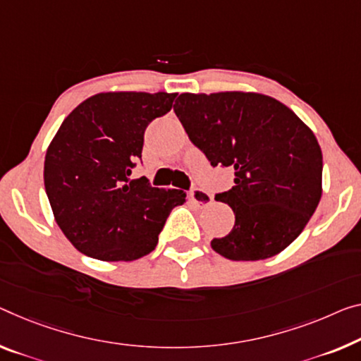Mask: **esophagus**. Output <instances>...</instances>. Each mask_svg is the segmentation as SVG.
<instances>
[{"instance_id": "obj_1", "label": "esophagus", "mask_w": 361, "mask_h": 361, "mask_svg": "<svg viewBox=\"0 0 361 361\" xmlns=\"http://www.w3.org/2000/svg\"><path fill=\"white\" fill-rule=\"evenodd\" d=\"M190 197L193 200V203L198 204V207H208V204L213 203V197L209 195L208 192L202 190V188H195V190H192Z\"/></svg>"}]
</instances>
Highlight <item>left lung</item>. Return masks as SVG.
Listing matches in <instances>:
<instances>
[{
    "mask_svg": "<svg viewBox=\"0 0 361 361\" xmlns=\"http://www.w3.org/2000/svg\"><path fill=\"white\" fill-rule=\"evenodd\" d=\"M174 113L212 166L234 169L218 193L235 214L212 248L232 262L281 253L300 235L323 193V153L313 130L286 104L255 92L180 93Z\"/></svg>",
    "mask_w": 361,
    "mask_h": 361,
    "instance_id": "1",
    "label": "left lung"
}]
</instances>
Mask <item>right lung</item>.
<instances>
[{
    "label": "right lung",
    "mask_w": 361,
    "mask_h": 361,
    "mask_svg": "<svg viewBox=\"0 0 361 361\" xmlns=\"http://www.w3.org/2000/svg\"><path fill=\"white\" fill-rule=\"evenodd\" d=\"M177 93L103 92L63 121L47 149L45 190L54 221L80 253L134 262L154 250L171 209L185 192L129 179L143 134L173 108Z\"/></svg>",
    "instance_id": "right-lung-1"
}]
</instances>
